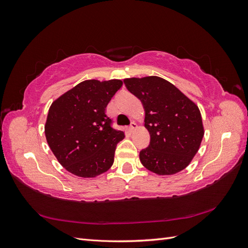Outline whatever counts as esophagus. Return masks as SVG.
Instances as JSON below:
<instances>
[{
	"instance_id": "34e87169",
	"label": "esophagus",
	"mask_w": 248,
	"mask_h": 248,
	"mask_svg": "<svg viewBox=\"0 0 248 248\" xmlns=\"http://www.w3.org/2000/svg\"><path fill=\"white\" fill-rule=\"evenodd\" d=\"M137 123H134V122H132L130 125H129V127H128V131L129 132H132L134 129H136L137 128Z\"/></svg>"
}]
</instances>
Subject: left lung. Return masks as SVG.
I'll use <instances>...</instances> for the list:
<instances>
[{
    "instance_id": "8db88e82",
    "label": "left lung",
    "mask_w": 248,
    "mask_h": 248,
    "mask_svg": "<svg viewBox=\"0 0 248 248\" xmlns=\"http://www.w3.org/2000/svg\"><path fill=\"white\" fill-rule=\"evenodd\" d=\"M124 84L145 108L150 144L140 152L142 166L158 175L184 170L204 137L199 108L170 81L158 77L125 78Z\"/></svg>"
}]
</instances>
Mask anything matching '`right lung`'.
Segmentation results:
<instances>
[{
    "label": "right lung",
    "instance_id": "obj_1",
    "mask_svg": "<svg viewBox=\"0 0 248 248\" xmlns=\"http://www.w3.org/2000/svg\"><path fill=\"white\" fill-rule=\"evenodd\" d=\"M122 85L120 79L81 81L50 106L44 127L47 144L73 175L93 178L114 163L124 132L111 126L106 108Z\"/></svg>",
    "mask_w": 248,
    "mask_h": 248
}]
</instances>
